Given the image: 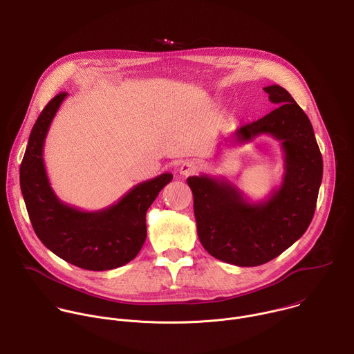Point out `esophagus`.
Here are the masks:
<instances>
[{"instance_id":"1","label":"esophagus","mask_w":354,"mask_h":354,"mask_svg":"<svg viewBox=\"0 0 354 354\" xmlns=\"http://www.w3.org/2000/svg\"><path fill=\"white\" fill-rule=\"evenodd\" d=\"M178 171H180V174H181V176H185V177H187V176L195 174V173L198 171V166H196L194 162L187 160V162L181 163V166H180Z\"/></svg>"}]
</instances>
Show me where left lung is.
<instances>
[{"label":"left lung","mask_w":354,"mask_h":354,"mask_svg":"<svg viewBox=\"0 0 354 354\" xmlns=\"http://www.w3.org/2000/svg\"><path fill=\"white\" fill-rule=\"evenodd\" d=\"M263 91L277 109L239 128L223 147L273 136L285 155L280 185L252 202L225 177L187 178L201 244L212 257L237 266L266 263L293 245L313 221L322 181V156L307 114L285 88L270 85Z\"/></svg>","instance_id":"obj_1"}]
</instances>
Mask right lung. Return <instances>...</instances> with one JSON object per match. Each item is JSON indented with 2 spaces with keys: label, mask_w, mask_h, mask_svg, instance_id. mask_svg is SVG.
<instances>
[{
  "label": "right lung",
  "mask_w": 354,
  "mask_h": 354,
  "mask_svg": "<svg viewBox=\"0 0 354 354\" xmlns=\"http://www.w3.org/2000/svg\"><path fill=\"white\" fill-rule=\"evenodd\" d=\"M68 93L53 97L35 122L21 165V189L35 233L57 257L88 270L132 261L147 240V210L173 180L171 173L133 185L115 203L82 210L59 201L47 177L43 148L51 121Z\"/></svg>",
  "instance_id": "1"
}]
</instances>
